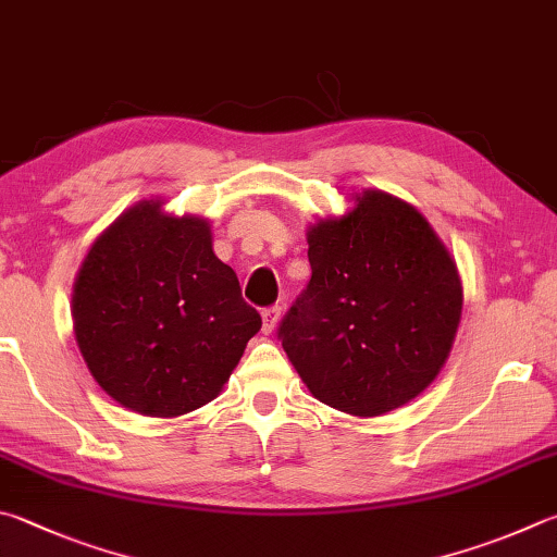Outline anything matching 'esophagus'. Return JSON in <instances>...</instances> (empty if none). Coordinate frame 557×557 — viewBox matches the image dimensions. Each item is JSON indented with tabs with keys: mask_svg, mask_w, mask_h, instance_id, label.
Listing matches in <instances>:
<instances>
[{
	"mask_svg": "<svg viewBox=\"0 0 557 557\" xmlns=\"http://www.w3.org/2000/svg\"><path fill=\"white\" fill-rule=\"evenodd\" d=\"M280 313H282L280 307H265V309H262V331H265V333L275 331L277 321H280Z\"/></svg>",
	"mask_w": 557,
	"mask_h": 557,
	"instance_id": "34e87169",
	"label": "esophagus"
}]
</instances>
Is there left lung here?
I'll return each mask as SVG.
<instances>
[{
  "label": "left lung",
  "mask_w": 557,
  "mask_h": 557,
  "mask_svg": "<svg viewBox=\"0 0 557 557\" xmlns=\"http://www.w3.org/2000/svg\"><path fill=\"white\" fill-rule=\"evenodd\" d=\"M343 219L309 231L311 280L277 338L309 392L352 417H380L421 394L458 331V270L407 201L362 191Z\"/></svg>",
  "instance_id": "left-lung-1"
}]
</instances>
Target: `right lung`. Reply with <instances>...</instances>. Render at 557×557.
Segmentation results:
<instances>
[{"mask_svg": "<svg viewBox=\"0 0 557 557\" xmlns=\"http://www.w3.org/2000/svg\"><path fill=\"white\" fill-rule=\"evenodd\" d=\"M73 319L99 387L163 419L214 399L262 326L211 250L207 221L160 214V201H140L97 238Z\"/></svg>", "mask_w": 557, "mask_h": 557, "instance_id": "obj_1", "label": "right lung"}]
</instances>
